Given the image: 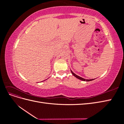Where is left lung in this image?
Masks as SVG:
<instances>
[{"instance_id": "1", "label": "left lung", "mask_w": 124, "mask_h": 124, "mask_svg": "<svg viewBox=\"0 0 124 124\" xmlns=\"http://www.w3.org/2000/svg\"><path fill=\"white\" fill-rule=\"evenodd\" d=\"M71 71V72H72V75H73V76H75L76 78H77L78 79H80V80H83V81H91V80H93V79H85L81 78V77H79V76H77V75H76L75 73H73V72L72 71Z\"/></svg>"}]
</instances>
